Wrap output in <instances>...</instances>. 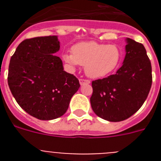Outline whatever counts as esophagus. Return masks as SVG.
<instances>
[{
  "label": "esophagus",
  "instance_id": "obj_1",
  "mask_svg": "<svg viewBox=\"0 0 161 161\" xmlns=\"http://www.w3.org/2000/svg\"><path fill=\"white\" fill-rule=\"evenodd\" d=\"M80 85H89V84H90V80H89L80 79Z\"/></svg>",
  "mask_w": 161,
  "mask_h": 161
}]
</instances>
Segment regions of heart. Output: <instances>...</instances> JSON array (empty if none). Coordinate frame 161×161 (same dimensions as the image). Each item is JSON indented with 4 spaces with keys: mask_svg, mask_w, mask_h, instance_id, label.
Segmentation results:
<instances>
[{
    "mask_svg": "<svg viewBox=\"0 0 161 161\" xmlns=\"http://www.w3.org/2000/svg\"><path fill=\"white\" fill-rule=\"evenodd\" d=\"M72 52L64 54V60L72 68L78 64L85 66V74L94 79L112 73L122 60V51L116 45L79 42L72 47Z\"/></svg>",
    "mask_w": 161,
    "mask_h": 161,
    "instance_id": "b5f03b06",
    "label": "heart"
}]
</instances>
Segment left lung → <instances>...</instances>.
Masks as SVG:
<instances>
[{
    "instance_id": "obj_1",
    "label": "left lung",
    "mask_w": 161,
    "mask_h": 161,
    "mask_svg": "<svg viewBox=\"0 0 161 161\" xmlns=\"http://www.w3.org/2000/svg\"><path fill=\"white\" fill-rule=\"evenodd\" d=\"M126 42L124 60L117 72L92 82V109L109 122H121L136 113L153 82L152 65L143 44L129 38Z\"/></svg>"
}]
</instances>
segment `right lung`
Segmentation results:
<instances>
[{"label": "right lung", "mask_w": 161, "mask_h": 161, "mask_svg": "<svg viewBox=\"0 0 161 161\" xmlns=\"http://www.w3.org/2000/svg\"><path fill=\"white\" fill-rule=\"evenodd\" d=\"M58 36L36 37L22 41L10 59L8 85L16 102L26 113L40 120H52L66 113L80 83L64 70L55 53Z\"/></svg>", "instance_id": "obj_1"}]
</instances>
